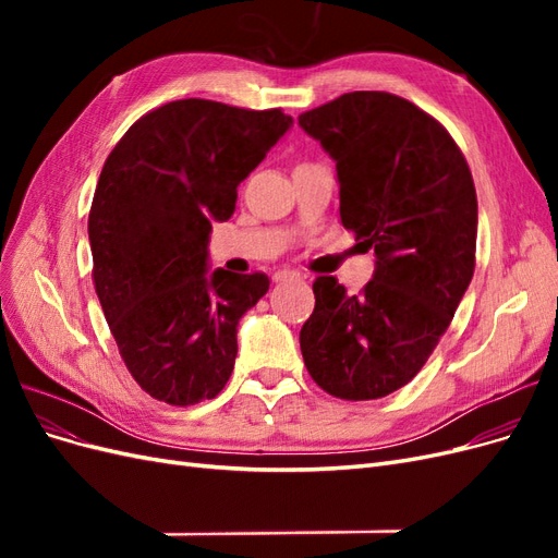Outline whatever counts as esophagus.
I'll return each mask as SVG.
<instances>
[{"mask_svg":"<svg viewBox=\"0 0 558 558\" xmlns=\"http://www.w3.org/2000/svg\"><path fill=\"white\" fill-rule=\"evenodd\" d=\"M289 279H302V275L295 272V269H279V272H275V281L277 283L289 281Z\"/></svg>","mask_w":558,"mask_h":558,"instance_id":"esophagus-1","label":"esophagus"}]
</instances>
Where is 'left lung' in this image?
Returning <instances> with one entry per match:
<instances>
[{
	"label": "left lung",
	"mask_w": 558,
	"mask_h": 558,
	"mask_svg": "<svg viewBox=\"0 0 558 558\" xmlns=\"http://www.w3.org/2000/svg\"><path fill=\"white\" fill-rule=\"evenodd\" d=\"M298 123L335 160L342 226L377 256L359 295L316 277L302 359L335 398H384L416 377L468 291L475 183L451 134L398 95L347 93Z\"/></svg>",
	"instance_id": "1"
}]
</instances>
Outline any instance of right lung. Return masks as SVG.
<instances>
[{
    "mask_svg": "<svg viewBox=\"0 0 558 558\" xmlns=\"http://www.w3.org/2000/svg\"><path fill=\"white\" fill-rule=\"evenodd\" d=\"M291 125L281 109L177 99L142 116L109 154L88 216L93 281L121 359L150 398L189 408L228 384L238 324L269 279L209 272V232Z\"/></svg>",
    "mask_w": 558,
    "mask_h": 558,
    "instance_id": "1",
    "label": "right lung"
}]
</instances>
